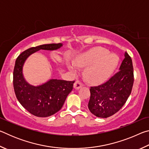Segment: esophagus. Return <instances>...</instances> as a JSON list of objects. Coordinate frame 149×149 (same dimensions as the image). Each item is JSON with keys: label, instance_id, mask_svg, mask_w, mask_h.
I'll use <instances>...</instances> for the list:
<instances>
[{"label": "esophagus", "instance_id": "esophagus-1", "mask_svg": "<svg viewBox=\"0 0 149 149\" xmlns=\"http://www.w3.org/2000/svg\"><path fill=\"white\" fill-rule=\"evenodd\" d=\"M82 86H83V84H82L81 81H80L79 80L75 81V82L74 83V87L75 89H79V88H81Z\"/></svg>", "mask_w": 149, "mask_h": 149}]
</instances>
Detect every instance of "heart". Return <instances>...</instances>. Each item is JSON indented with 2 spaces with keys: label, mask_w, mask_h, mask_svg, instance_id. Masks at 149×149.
<instances>
[{
  "label": "heart",
  "mask_w": 149,
  "mask_h": 149,
  "mask_svg": "<svg viewBox=\"0 0 149 149\" xmlns=\"http://www.w3.org/2000/svg\"><path fill=\"white\" fill-rule=\"evenodd\" d=\"M119 58L116 54L110 53L104 48L97 47L87 50L75 60V65L79 68L87 67L85 76L88 81L99 84L107 81L116 68ZM72 70L74 65H69Z\"/></svg>",
  "instance_id": "b5f03b06"
}]
</instances>
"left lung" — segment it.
<instances>
[{
  "instance_id": "1",
  "label": "left lung",
  "mask_w": 149,
  "mask_h": 149,
  "mask_svg": "<svg viewBox=\"0 0 149 149\" xmlns=\"http://www.w3.org/2000/svg\"><path fill=\"white\" fill-rule=\"evenodd\" d=\"M124 56L120 71L104 84L91 87L88 108L97 117L106 118L116 114L132 93L134 81L132 60L126 52Z\"/></svg>"
}]
</instances>
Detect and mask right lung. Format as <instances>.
<instances>
[{
  "mask_svg": "<svg viewBox=\"0 0 149 149\" xmlns=\"http://www.w3.org/2000/svg\"><path fill=\"white\" fill-rule=\"evenodd\" d=\"M62 44H47L25 50L17 58L13 72V85L17 99L24 108L37 117H48L61 109L67 96L73 89L75 81L52 79L35 87L24 79L22 68L26 60L39 50H53Z\"/></svg>",
  "mask_w": 149,
  "mask_h": 149,
  "instance_id": "obj_1",
  "label": "right lung"
}]
</instances>
